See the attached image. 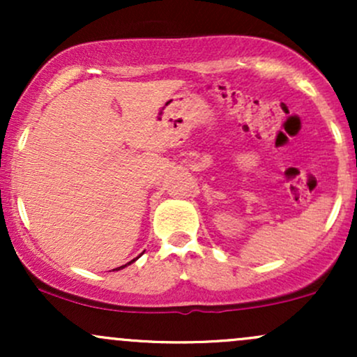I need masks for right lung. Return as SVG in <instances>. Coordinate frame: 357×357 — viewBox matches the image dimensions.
I'll return each instance as SVG.
<instances>
[{
    "label": "right lung",
    "mask_w": 357,
    "mask_h": 357,
    "mask_svg": "<svg viewBox=\"0 0 357 357\" xmlns=\"http://www.w3.org/2000/svg\"><path fill=\"white\" fill-rule=\"evenodd\" d=\"M139 257H141V255H139ZM139 257H137V258H139ZM137 258H134V260H130V261H129V264L122 265V267H117V268H114V270H121V268H124V267H127V265H130V264H132V261H136V260H137Z\"/></svg>",
    "instance_id": "obj_1"
}]
</instances>
